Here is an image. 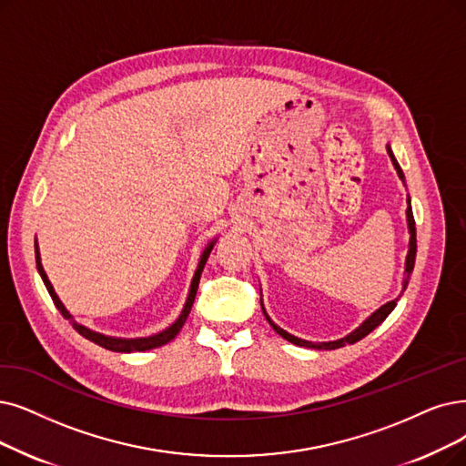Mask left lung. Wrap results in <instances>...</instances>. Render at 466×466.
I'll return each mask as SVG.
<instances>
[{
	"instance_id": "1",
	"label": "left lung",
	"mask_w": 466,
	"mask_h": 466,
	"mask_svg": "<svg viewBox=\"0 0 466 466\" xmlns=\"http://www.w3.org/2000/svg\"><path fill=\"white\" fill-rule=\"evenodd\" d=\"M386 151H388V157L392 158V164H394V168H396L400 179H401L403 185H405V176H403V172H401L400 164H398V160H396V157H394V153H392V148H390V145H386ZM407 204H409V207H407V226H409V235H411V237H409V252H407V258H405L403 290H405L407 285H409V277H411V271H413V268H415V256H417V229H415V218H413V210H411V198H409V197H407ZM401 294H403V292H401ZM401 294L396 298V300L388 302V304H384L382 308H379V309H377L373 315H370V318H367L356 330L350 332L348 337L339 339V340H332V342H309V340H302V339H298V337H292V334H289V332L283 330L281 327H277V325L269 319V315L266 313L264 306H262V309H264L266 319H268L269 325L273 327V330L281 334V337H283L285 340H289V342H292V344H296V346H306V348H315V350H337V348H342V346H346V344L358 342V340L365 339L370 330H375V329L388 318V315L392 313V309L396 308V304H398V300L401 298Z\"/></svg>"
}]
</instances>
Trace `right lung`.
Masks as SVG:
<instances>
[{"instance_id":"obj_1","label":"right lung","mask_w":466,"mask_h":466,"mask_svg":"<svg viewBox=\"0 0 466 466\" xmlns=\"http://www.w3.org/2000/svg\"><path fill=\"white\" fill-rule=\"evenodd\" d=\"M214 243H216V238L212 240V243H210L207 248H204V252H202V256H200V259H198V266H197V271H195V275H193V281H191V289H189L187 302H185L183 311H181L179 318H177V319H176L168 329H164L162 332L153 334V337H145V339H116V337H106V334H101V332L91 330V329H87V327L80 325L76 319H74L72 315H70V311H68V309L63 306V302L59 300V296L55 294L53 285L49 283V279H47V275H46V271H44V266H42V258H40L38 243H35V268H38V273H40L42 281H44V285H46V289H47V292H49V296H51L53 304L57 306V309L61 311L63 318L72 325V329H74V330H78L84 339H87V340H91V342H96L97 346L106 348V350H110V351H122V353H129V351H145V350H153V348H158V346L168 344L172 339H176V334L181 330L183 323L187 321V318H189V311H191L193 302H195V296H197V289H198V281H200V273H202L204 264H207V259H208V256H210V252H212V248H214Z\"/></svg>"}]
</instances>
